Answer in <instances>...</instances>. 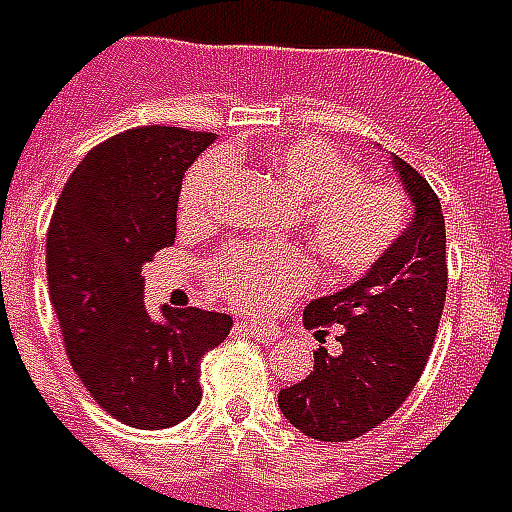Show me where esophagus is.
<instances>
[{
  "instance_id": "obj_1",
  "label": "esophagus",
  "mask_w": 512,
  "mask_h": 512,
  "mask_svg": "<svg viewBox=\"0 0 512 512\" xmlns=\"http://www.w3.org/2000/svg\"><path fill=\"white\" fill-rule=\"evenodd\" d=\"M242 328L250 333V336H256V339H262V342H275L281 331L275 328L273 322H262V320H245L242 322Z\"/></svg>"
}]
</instances>
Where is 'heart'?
Returning a JSON list of instances; mask_svg holds the SVG:
<instances>
[{
  "instance_id": "heart-1",
  "label": "heart",
  "mask_w": 512,
  "mask_h": 512,
  "mask_svg": "<svg viewBox=\"0 0 512 512\" xmlns=\"http://www.w3.org/2000/svg\"><path fill=\"white\" fill-rule=\"evenodd\" d=\"M267 168L295 192L300 226L336 275L369 270L397 242L408 223V201L389 181L361 176V168L322 137L303 134L264 148ZM231 159L206 154L181 181V217L198 223L215 212ZM314 278V262L300 245L248 242L231 245L215 262L217 286L242 306H273Z\"/></svg>"
}]
</instances>
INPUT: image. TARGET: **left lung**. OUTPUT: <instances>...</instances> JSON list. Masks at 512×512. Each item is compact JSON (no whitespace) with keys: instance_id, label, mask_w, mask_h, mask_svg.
<instances>
[{"instance_id":"obj_1","label":"left lung","mask_w":512,"mask_h":512,"mask_svg":"<svg viewBox=\"0 0 512 512\" xmlns=\"http://www.w3.org/2000/svg\"><path fill=\"white\" fill-rule=\"evenodd\" d=\"M411 195V226L402 231L361 281L311 300L308 331L342 325V353H314V372L278 405L292 427L317 441H353L389 419L416 389L436 342L447 300V228L433 187L394 157Z\"/></svg>"}]
</instances>
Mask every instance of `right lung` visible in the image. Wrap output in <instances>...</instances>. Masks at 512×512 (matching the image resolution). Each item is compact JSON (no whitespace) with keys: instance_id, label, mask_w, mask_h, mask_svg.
<instances>
[{"instance_id":"add662e5","label":"right lung","mask_w":512,"mask_h":512,"mask_svg":"<svg viewBox=\"0 0 512 512\" xmlns=\"http://www.w3.org/2000/svg\"><path fill=\"white\" fill-rule=\"evenodd\" d=\"M212 132L137 126L82 159L46 234L49 297L71 366L118 422L162 430L201 402V361L234 320L143 300V264L176 239L181 179Z\"/></svg>"}]
</instances>
